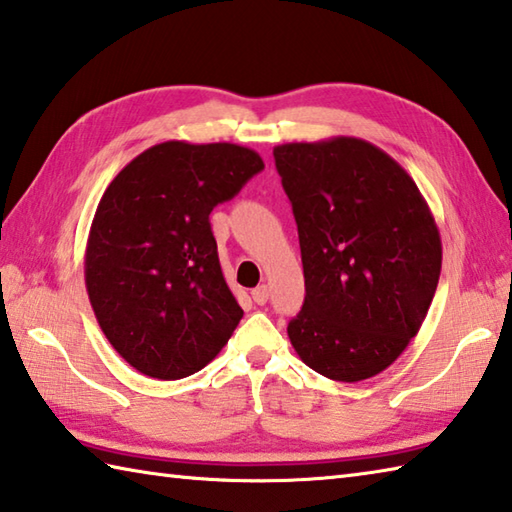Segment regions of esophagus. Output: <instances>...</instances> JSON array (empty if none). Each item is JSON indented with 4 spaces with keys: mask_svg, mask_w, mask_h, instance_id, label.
<instances>
[{
    "mask_svg": "<svg viewBox=\"0 0 512 512\" xmlns=\"http://www.w3.org/2000/svg\"><path fill=\"white\" fill-rule=\"evenodd\" d=\"M250 297H253V302H255V304L264 306V304L268 302V286H266V284H262V286L253 288V293H250Z\"/></svg>",
    "mask_w": 512,
    "mask_h": 512,
    "instance_id": "obj_1",
    "label": "esophagus"
}]
</instances>
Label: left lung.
<instances>
[{
  "mask_svg": "<svg viewBox=\"0 0 512 512\" xmlns=\"http://www.w3.org/2000/svg\"><path fill=\"white\" fill-rule=\"evenodd\" d=\"M273 155L293 204L306 282L290 344L335 382L375 377L404 353L435 297V217L413 177L366 139L293 142Z\"/></svg>",
  "mask_w": 512,
  "mask_h": 512,
  "instance_id": "8db88e82",
  "label": "left lung"
}]
</instances>
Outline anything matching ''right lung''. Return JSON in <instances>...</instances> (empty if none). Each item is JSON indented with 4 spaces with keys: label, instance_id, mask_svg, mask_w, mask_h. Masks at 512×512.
Returning a JSON list of instances; mask_svg holds the SVG:
<instances>
[{
    "label": "right lung",
    "instance_id": "right-lung-1",
    "mask_svg": "<svg viewBox=\"0 0 512 512\" xmlns=\"http://www.w3.org/2000/svg\"><path fill=\"white\" fill-rule=\"evenodd\" d=\"M264 168L246 146L164 142L108 184L84 277L113 348L139 373L182 379L213 362L242 319L208 215Z\"/></svg>",
    "mask_w": 512,
    "mask_h": 512
}]
</instances>
